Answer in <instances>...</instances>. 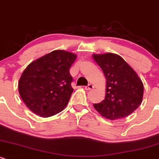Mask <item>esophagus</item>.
Wrapping results in <instances>:
<instances>
[{"instance_id":"obj_1","label":"esophagus","mask_w":159,"mask_h":159,"mask_svg":"<svg viewBox=\"0 0 159 159\" xmlns=\"http://www.w3.org/2000/svg\"><path fill=\"white\" fill-rule=\"evenodd\" d=\"M93 88H94V86H93L92 84H88V86H85V89H86V90H90V89H93Z\"/></svg>"}]
</instances>
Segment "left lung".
<instances>
[{
    "label": "left lung",
    "mask_w": 159,
    "mask_h": 159,
    "mask_svg": "<svg viewBox=\"0 0 159 159\" xmlns=\"http://www.w3.org/2000/svg\"><path fill=\"white\" fill-rule=\"evenodd\" d=\"M107 80L105 99L93 107L110 120L125 117L141 103L144 86L134 70L120 56L113 53L93 55Z\"/></svg>",
    "instance_id": "left-lung-1"
}]
</instances>
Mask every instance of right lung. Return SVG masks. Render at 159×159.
<instances>
[{
    "mask_svg": "<svg viewBox=\"0 0 159 159\" xmlns=\"http://www.w3.org/2000/svg\"><path fill=\"white\" fill-rule=\"evenodd\" d=\"M76 56L55 50L31 62L18 83V90L25 105L37 115L51 117L61 112L73 92L70 73Z\"/></svg>",
    "mask_w": 159,
    "mask_h": 159,
    "instance_id": "1",
    "label": "right lung"
}]
</instances>
